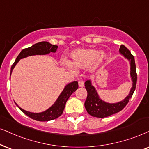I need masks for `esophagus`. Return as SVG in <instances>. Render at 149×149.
Returning a JSON list of instances; mask_svg holds the SVG:
<instances>
[{"label": "esophagus", "instance_id": "obj_1", "mask_svg": "<svg viewBox=\"0 0 149 149\" xmlns=\"http://www.w3.org/2000/svg\"><path fill=\"white\" fill-rule=\"evenodd\" d=\"M78 85L80 87H83L84 86V80H80L78 82Z\"/></svg>", "mask_w": 149, "mask_h": 149}]
</instances>
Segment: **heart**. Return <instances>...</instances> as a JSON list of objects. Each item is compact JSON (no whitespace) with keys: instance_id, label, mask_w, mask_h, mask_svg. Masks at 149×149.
I'll list each match as a JSON object with an SVG mask.
<instances>
[{"instance_id":"b5f03b06","label":"heart","mask_w":149,"mask_h":149,"mask_svg":"<svg viewBox=\"0 0 149 149\" xmlns=\"http://www.w3.org/2000/svg\"><path fill=\"white\" fill-rule=\"evenodd\" d=\"M71 65L78 68H86L94 64V66L104 63L108 58L106 53H100L95 49H78L71 54ZM67 65H69L66 63Z\"/></svg>"}]
</instances>
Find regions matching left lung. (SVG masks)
Instances as JSON below:
<instances>
[{
	"instance_id": "left-lung-1",
	"label": "left lung",
	"mask_w": 149,
	"mask_h": 149,
	"mask_svg": "<svg viewBox=\"0 0 149 149\" xmlns=\"http://www.w3.org/2000/svg\"><path fill=\"white\" fill-rule=\"evenodd\" d=\"M119 51L120 54L123 55L130 62L131 77L133 81V86L131 89L130 94L122 102L116 103V104H108V103L104 102L99 97L97 93L94 86H92L90 80H87L86 82H85L84 85L85 88L87 91V97L85 101L84 106L87 112L94 117L105 118L121 111L128 104L129 100L130 98H132L136 89L137 73L134 57L131 54L130 51L123 45H120Z\"/></svg>"
}]
</instances>
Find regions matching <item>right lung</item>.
<instances>
[{
  "mask_svg": "<svg viewBox=\"0 0 149 149\" xmlns=\"http://www.w3.org/2000/svg\"><path fill=\"white\" fill-rule=\"evenodd\" d=\"M57 48H58L57 45H52L46 41H42V42L37 43L36 44L32 45L31 47L22 49L11 66V74L13 68L19 61V59L26 58L29 56H33V55H43L49 54V52H55ZM78 83L77 81L67 84L63 92L61 93L60 96L58 97V100L54 103V104L49 109H47V110H45V112L41 113H32L23 110L19 108L17 105V106L22 112L33 120H38V121H48V120L56 119L63 114L67 100L69 98L71 94L78 89Z\"/></svg>",
  "mask_w": 149,
  "mask_h": 149,
  "instance_id": "right-lung-1",
  "label": "right lung"
}]
</instances>
